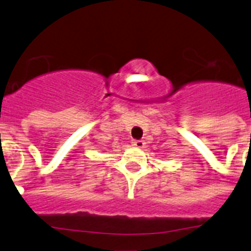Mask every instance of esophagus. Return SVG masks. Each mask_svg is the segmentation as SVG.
Instances as JSON below:
<instances>
[{"label": "esophagus", "instance_id": "1", "mask_svg": "<svg viewBox=\"0 0 251 251\" xmlns=\"http://www.w3.org/2000/svg\"><path fill=\"white\" fill-rule=\"evenodd\" d=\"M132 145L136 148H144L145 147V141L144 140H132Z\"/></svg>", "mask_w": 251, "mask_h": 251}]
</instances>
